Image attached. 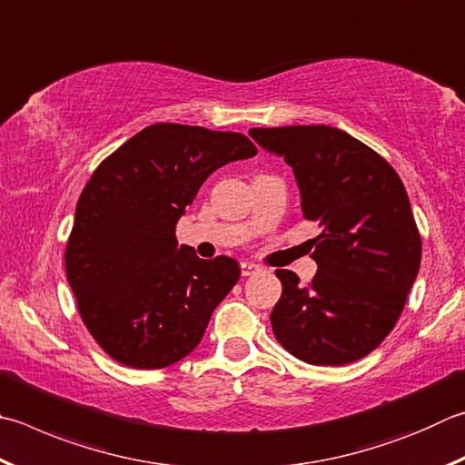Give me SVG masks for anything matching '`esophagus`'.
I'll use <instances>...</instances> for the list:
<instances>
[{
    "label": "esophagus",
    "mask_w": 465,
    "mask_h": 465,
    "mask_svg": "<svg viewBox=\"0 0 465 465\" xmlns=\"http://www.w3.org/2000/svg\"><path fill=\"white\" fill-rule=\"evenodd\" d=\"M258 270H260V268H258L256 264H252V262H242V276H243V278L256 274Z\"/></svg>",
    "instance_id": "obj_1"
}]
</instances>
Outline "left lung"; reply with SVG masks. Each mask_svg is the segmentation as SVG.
<instances>
[{
  "instance_id": "left-lung-1",
  "label": "left lung",
  "mask_w": 465,
  "mask_h": 465,
  "mask_svg": "<svg viewBox=\"0 0 465 465\" xmlns=\"http://www.w3.org/2000/svg\"><path fill=\"white\" fill-rule=\"evenodd\" d=\"M262 148L292 166L317 274L307 286L276 270L281 299L270 313L278 343L315 366H341L374 351L399 321L420 266V233L394 168L331 125L252 128Z\"/></svg>"
}]
</instances>
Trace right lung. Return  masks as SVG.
I'll use <instances>...</instances> for the list:
<instances>
[{"instance_id":"add662e5","label":"right lung","mask_w":465,"mask_h":465,"mask_svg":"<svg viewBox=\"0 0 465 465\" xmlns=\"http://www.w3.org/2000/svg\"><path fill=\"white\" fill-rule=\"evenodd\" d=\"M256 154L240 132L152 124L95 168L74 211L64 268L83 323L109 358L156 370L197 348L240 266L179 246L176 222L211 173Z\"/></svg>"}]
</instances>
